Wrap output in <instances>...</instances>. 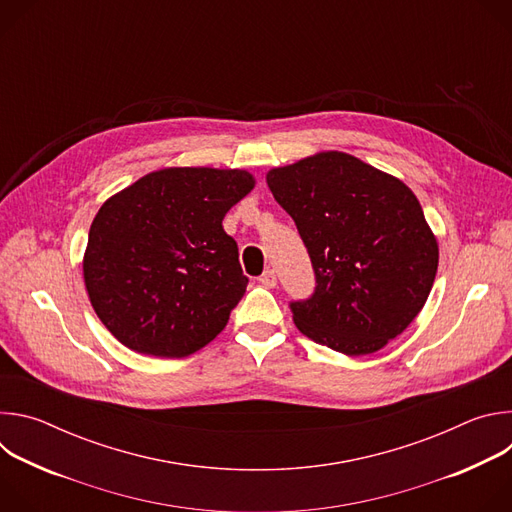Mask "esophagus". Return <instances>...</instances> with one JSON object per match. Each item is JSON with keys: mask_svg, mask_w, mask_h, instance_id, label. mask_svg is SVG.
I'll return each instance as SVG.
<instances>
[{"mask_svg": "<svg viewBox=\"0 0 512 512\" xmlns=\"http://www.w3.org/2000/svg\"><path fill=\"white\" fill-rule=\"evenodd\" d=\"M259 281H261V285H263V287L271 289V287H275V285H277V275H275V271H273V269H267V271L259 277Z\"/></svg>", "mask_w": 512, "mask_h": 512, "instance_id": "obj_1", "label": "esophagus"}]
</instances>
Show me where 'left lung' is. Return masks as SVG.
Instances as JSON below:
<instances>
[{"label": "left lung", "instance_id": "obj_1", "mask_svg": "<svg viewBox=\"0 0 512 512\" xmlns=\"http://www.w3.org/2000/svg\"><path fill=\"white\" fill-rule=\"evenodd\" d=\"M312 259V298L291 302L302 334L346 356L373 354L421 312L437 239L399 178L344 152H320L267 172Z\"/></svg>", "mask_w": 512, "mask_h": 512}]
</instances>
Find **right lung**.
Masks as SVG:
<instances>
[{
    "instance_id": "add662e5",
    "label": "right lung",
    "mask_w": 512,
    "mask_h": 512,
    "mask_svg": "<svg viewBox=\"0 0 512 512\" xmlns=\"http://www.w3.org/2000/svg\"><path fill=\"white\" fill-rule=\"evenodd\" d=\"M253 188L247 170L164 168L103 202L83 275L121 344L182 358L223 332L249 283L223 218Z\"/></svg>"
}]
</instances>
